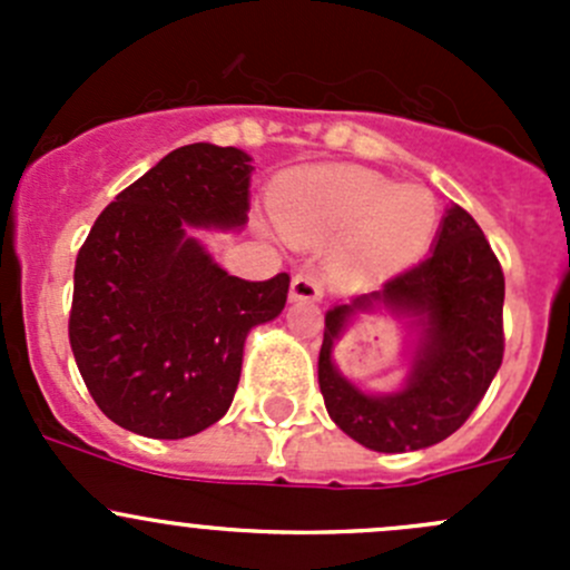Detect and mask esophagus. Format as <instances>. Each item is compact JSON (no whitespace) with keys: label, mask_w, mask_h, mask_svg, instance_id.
<instances>
[{"label":"esophagus","mask_w":570,"mask_h":570,"mask_svg":"<svg viewBox=\"0 0 570 570\" xmlns=\"http://www.w3.org/2000/svg\"><path fill=\"white\" fill-rule=\"evenodd\" d=\"M289 297L292 301H306V303L322 301V281L312 273V269H306V273H297L295 278H292Z\"/></svg>","instance_id":"esophagus-1"}]
</instances>
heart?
Instances as JSON below:
<instances>
[{
  "mask_svg": "<svg viewBox=\"0 0 570 570\" xmlns=\"http://www.w3.org/2000/svg\"><path fill=\"white\" fill-rule=\"evenodd\" d=\"M281 232L297 243H333L342 273L370 278L416 256L439 209L430 189L396 184L355 165H317L286 176L273 193Z\"/></svg>",
  "mask_w": 570,
  "mask_h": 570,
  "instance_id": "b5f03b06",
  "label": "heart"
}]
</instances>
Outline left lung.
Masks as SVG:
<instances>
[{"mask_svg":"<svg viewBox=\"0 0 570 570\" xmlns=\"http://www.w3.org/2000/svg\"><path fill=\"white\" fill-rule=\"evenodd\" d=\"M502 306L499 258L474 217L452 204L422 262L325 314L317 372L327 416L375 452H413L450 439L502 366ZM364 311L394 313L417 333L412 370L396 393H364L332 358L348 322Z\"/></svg>","mask_w":570,"mask_h":570,"instance_id":"8db88e82","label":"left lung"}]
</instances>
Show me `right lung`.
I'll return each instance as SVG.
<instances>
[{"mask_svg":"<svg viewBox=\"0 0 570 570\" xmlns=\"http://www.w3.org/2000/svg\"><path fill=\"white\" fill-rule=\"evenodd\" d=\"M250 174L239 148H176L115 195L79 248L68 338L124 430L174 441L226 416L250 327L284 312L289 275H228L193 237L248 223Z\"/></svg>","mask_w":570,"mask_h":570,"instance_id":"add662e5","label":"right lung"}]
</instances>
